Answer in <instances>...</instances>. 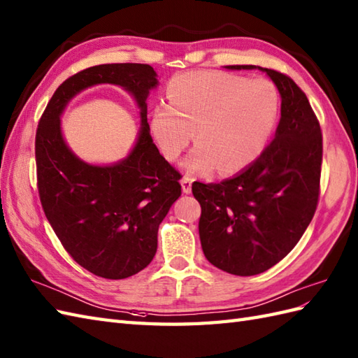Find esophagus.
Instances as JSON below:
<instances>
[{
	"label": "esophagus",
	"mask_w": 358,
	"mask_h": 358,
	"mask_svg": "<svg viewBox=\"0 0 358 358\" xmlns=\"http://www.w3.org/2000/svg\"><path fill=\"white\" fill-rule=\"evenodd\" d=\"M181 187H182V192H185V194L192 192V178H190V177H182Z\"/></svg>",
	"instance_id": "obj_1"
}]
</instances>
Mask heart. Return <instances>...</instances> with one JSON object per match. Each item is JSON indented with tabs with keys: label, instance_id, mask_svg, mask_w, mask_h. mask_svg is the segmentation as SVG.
Returning a JSON list of instances; mask_svg holds the SVG:
<instances>
[{
	"label": "heart",
	"instance_id": "1",
	"mask_svg": "<svg viewBox=\"0 0 358 358\" xmlns=\"http://www.w3.org/2000/svg\"><path fill=\"white\" fill-rule=\"evenodd\" d=\"M169 105H157L149 131L164 159L176 160L196 140L182 169L210 176L236 173L265 151L279 119V93L270 80L226 71H190L173 76Z\"/></svg>",
	"mask_w": 358,
	"mask_h": 358
}]
</instances>
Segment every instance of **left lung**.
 I'll return each instance as SVG.
<instances>
[{"label": "left lung", "mask_w": 358, "mask_h": 358, "mask_svg": "<svg viewBox=\"0 0 358 358\" xmlns=\"http://www.w3.org/2000/svg\"><path fill=\"white\" fill-rule=\"evenodd\" d=\"M253 70L255 65H227ZM282 99L276 136L253 164L221 182L195 181L204 256L236 276L271 268L293 250L317 209L322 131L308 97L284 73L262 69Z\"/></svg>", "instance_id": "1"}]
</instances>
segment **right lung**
Here are the masks:
<instances>
[{"mask_svg": "<svg viewBox=\"0 0 358 358\" xmlns=\"http://www.w3.org/2000/svg\"><path fill=\"white\" fill-rule=\"evenodd\" d=\"M99 83L123 86L141 108L138 143L111 166L78 159L60 131L66 103ZM157 84L148 64L90 66L57 87L36 129L38 192L45 217L73 259L105 279H124L148 267L159 226L181 195L180 172L164 160L149 132L146 99Z\"/></svg>", "mask_w": 358, "mask_h": 358, "instance_id": "add662e5", "label": "right lung"}]
</instances>
